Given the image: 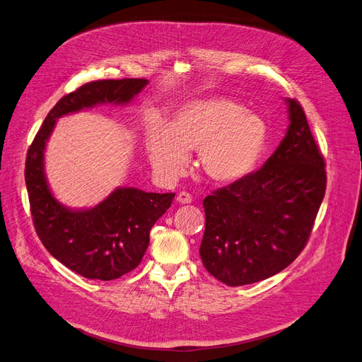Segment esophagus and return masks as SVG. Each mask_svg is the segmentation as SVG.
<instances>
[{
    "label": "esophagus",
    "instance_id": "34e87169",
    "mask_svg": "<svg viewBox=\"0 0 362 362\" xmlns=\"http://www.w3.org/2000/svg\"><path fill=\"white\" fill-rule=\"evenodd\" d=\"M177 202L179 204H190L192 197L187 194V192H180V194L177 195Z\"/></svg>",
    "mask_w": 362,
    "mask_h": 362
}]
</instances>
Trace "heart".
I'll return each mask as SVG.
<instances>
[{
    "label": "heart",
    "instance_id": "obj_1",
    "mask_svg": "<svg viewBox=\"0 0 362 362\" xmlns=\"http://www.w3.org/2000/svg\"><path fill=\"white\" fill-rule=\"evenodd\" d=\"M267 124L257 113L226 98H208L183 105L167 127L154 122L146 146L154 172L167 182L185 173L190 151L198 150L204 175L226 185L253 170L267 147Z\"/></svg>",
    "mask_w": 362,
    "mask_h": 362
}]
</instances>
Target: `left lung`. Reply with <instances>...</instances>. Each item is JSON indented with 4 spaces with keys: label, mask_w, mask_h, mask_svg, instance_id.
I'll list each match as a JSON object with an SVG mask.
<instances>
[{
    "label": "left lung",
    "mask_w": 362,
    "mask_h": 362,
    "mask_svg": "<svg viewBox=\"0 0 362 362\" xmlns=\"http://www.w3.org/2000/svg\"><path fill=\"white\" fill-rule=\"evenodd\" d=\"M286 105L290 127L260 170L204 199L199 255L205 269L230 286L267 279L291 264L325 198V157L301 105Z\"/></svg>",
    "instance_id": "left-lung-1"
}]
</instances>
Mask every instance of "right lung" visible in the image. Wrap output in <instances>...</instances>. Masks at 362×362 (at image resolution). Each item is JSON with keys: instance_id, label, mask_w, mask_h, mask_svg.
Returning <instances> with one entry per match:
<instances>
[{"instance_id": "right-lung-1", "label": "right lung", "mask_w": 362, "mask_h": 362, "mask_svg": "<svg viewBox=\"0 0 362 362\" xmlns=\"http://www.w3.org/2000/svg\"><path fill=\"white\" fill-rule=\"evenodd\" d=\"M146 78L98 80L78 87L51 109L26 157L30 212L40 242L76 274L112 281L135 269L150 243V230L170 208L175 194L117 187L90 209H69L51 194L43 170L46 141L57 119L100 103H128L147 86Z\"/></svg>"}]
</instances>
